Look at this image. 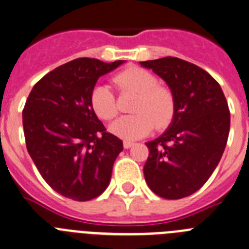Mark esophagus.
<instances>
[{"instance_id":"obj_1","label":"esophagus","mask_w":249,"mask_h":249,"mask_svg":"<svg viewBox=\"0 0 249 249\" xmlns=\"http://www.w3.org/2000/svg\"><path fill=\"white\" fill-rule=\"evenodd\" d=\"M123 144H124V148H130V147H131L132 144H134V142L129 141V140H124Z\"/></svg>"}]
</instances>
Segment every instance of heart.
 <instances>
[{
	"label": "heart",
	"mask_w": 249,
	"mask_h": 249,
	"mask_svg": "<svg viewBox=\"0 0 249 249\" xmlns=\"http://www.w3.org/2000/svg\"><path fill=\"white\" fill-rule=\"evenodd\" d=\"M113 84L122 93L135 92L137 97L132 106L134 114L119 118L110 125V131L123 139L135 140L143 137L157 129H164L175 114V98L170 89L158 84L151 71L131 67L114 75ZM91 107L98 118L114 119L119 112L114 91L107 84L95 86L90 96Z\"/></svg>",
	"instance_id": "b5f03b06"
}]
</instances>
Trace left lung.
Listing matches in <instances>:
<instances>
[{
	"mask_svg": "<svg viewBox=\"0 0 249 249\" xmlns=\"http://www.w3.org/2000/svg\"><path fill=\"white\" fill-rule=\"evenodd\" d=\"M165 80L175 98L169 129L147 142L144 178L165 199H180L207 182L228 142L230 110L218 81L198 66L176 57L141 62Z\"/></svg>",
	"mask_w": 249,
	"mask_h": 249,
	"instance_id": "1",
	"label": "left lung"
}]
</instances>
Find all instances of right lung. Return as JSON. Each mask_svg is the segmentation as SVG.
<instances>
[{"label": "right lung", "mask_w": 249, "mask_h": 249, "mask_svg": "<svg viewBox=\"0 0 249 249\" xmlns=\"http://www.w3.org/2000/svg\"><path fill=\"white\" fill-rule=\"evenodd\" d=\"M124 60L78 58L34 85L23 109L26 148L43 180L74 201H90L109 183L123 141L107 131L91 107L101 75Z\"/></svg>", "instance_id": "1"}]
</instances>
